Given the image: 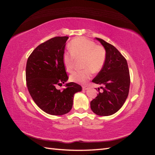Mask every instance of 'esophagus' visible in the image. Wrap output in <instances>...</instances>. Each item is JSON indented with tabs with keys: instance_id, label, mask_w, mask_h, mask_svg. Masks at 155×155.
Returning <instances> with one entry per match:
<instances>
[{
	"instance_id": "34e87169",
	"label": "esophagus",
	"mask_w": 155,
	"mask_h": 155,
	"mask_svg": "<svg viewBox=\"0 0 155 155\" xmlns=\"http://www.w3.org/2000/svg\"><path fill=\"white\" fill-rule=\"evenodd\" d=\"M82 88H83V91H86V90H87V89H88V87L87 85H85V86H83Z\"/></svg>"
}]
</instances>
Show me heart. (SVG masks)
<instances>
[{"label": "heart", "instance_id": "1", "mask_svg": "<svg viewBox=\"0 0 155 155\" xmlns=\"http://www.w3.org/2000/svg\"><path fill=\"white\" fill-rule=\"evenodd\" d=\"M70 53H64L63 56L64 67L68 72L74 68L75 58H83L82 70L74 71L70 75V80L78 83H85L92 76V72H99L106 61V51L103 46L96 45L94 42L85 37H78L69 45Z\"/></svg>", "mask_w": 155, "mask_h": 155}]
</instances>
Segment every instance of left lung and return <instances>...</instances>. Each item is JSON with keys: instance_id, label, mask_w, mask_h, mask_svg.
<instances>
[{"instance_id": "8db88e82", "label": "left lung", "mask_w": 155, "mask_h": 155, "mask_svg": "<svg viewBox=\"0 0 155 155\" xmlns=\"http://www.w3.org/2000/svg\"><path fill=\"white\" fill-rule=\"evenodd\" d=\"M106 51L104 66L92 81L104 87L91 101L94 113L99 116H110L123 106L129 94L130 76L127 62L113 45L100 38H96ZM100 89L98 88V91Z\"/></svg>"}]
</instances>
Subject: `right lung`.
<instances>
[{
  "instance_id": "add662e5",
  "label": "right lung",
  "mask_w": 155,
  "mask_h": 155,
  "mask_svg": "<svg viewBox=\"0 0 155 155\" xmlns=\"http://www.w3.org/2000/svg\"><path fill=\"white\" fill-rule=\"evenodd\" d=\"M68 37H55L41 44L32 51L27 61L26 80L33 100L46 113L60 116L72 109L74 96L81 91V87L70 82L63 63Z\"/></svg>"
}]
</instances>
